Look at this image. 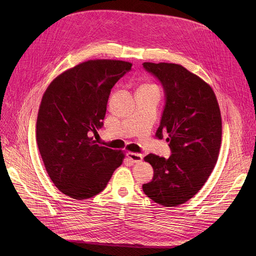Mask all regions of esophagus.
I'll use <instances>...</instances> for the list:
<instances>
[{"mask_svg":"<svg viewBox=\"0 0 256 256\" xmlns=\"http://www.w3.org/2000/svg\"><path fill=\"white\" fill-rule=\"evenodd\" d=\"M128 158L130 160L132 163H138L142 160V156L140 154H135V152H128L126 154Z\"/></svg>","mask_w":256,"mask_h":256,"instance_id":"obj_1","label":"esophagus"}]
</instances>
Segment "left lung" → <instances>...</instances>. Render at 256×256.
<instances>
[{
	"instance_id": "obj_1",
	"label": "left lung",
	"mask_w": 256,
	"mask_h": 256,
	"mask_svg": "<svg viewBox=\"0 0 256 256\" xmlns=\"http://www.w3.org/2000/svg\"><path fill=\"white\" fill-rule=\"evenodd\" d=\"M164 90L165 106L156 136L169 142L168 158L152 154L144 160L154 168L152 180L142 186L154 202L176 206L192 198L217 163L222 121L216 96L204 80L173 63H143Z\"/></svg>"
}]
</instances>
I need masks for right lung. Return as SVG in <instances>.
Instances as JSON below:
<instances>
[{"instance_id":"1","label":"right lung","mask_w":256,"mask_h":256,"mask_svg":"<svg viewBox=\"0 0 256 256\" xmlns=\"http://www.w3.org/2000/svg\"><path fill=\"white\" fill-rule=\"evenodd\" d=\"M132 63L89 60L64 72L46 90L36 124L37 145L50 178L65 195L100 193L124 154L96 144L111 89Z\"/></svg>"}]
</instances>
